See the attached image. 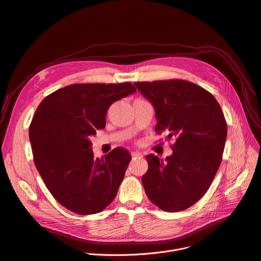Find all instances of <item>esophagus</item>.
Masks as SVG:
<instances>
[{
  "label": "esophagus",
  "instance_id": "esophagus-1",
  "mask_svg": "<svg viewBox=\"0 0 261 261\" xmlns=\"http://www.w3.org/2000/svg\"><path fill=\"white\" fill-rule=\"evenodd\" d=\"M131 155H132L133 158H141V157H143V154L139 153V152H132Z\"/></svg>",
  "mask_w": 261,
  "mask_h": 261
}]
</instances>
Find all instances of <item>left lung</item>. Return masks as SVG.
Wrapping results in <instances>:
<instances>
[{
	"label": "left lung",
	"mask_w": 261,
	"mask_h": 261,
	"mask_svg": "<svg viewBox=\"0 0 261 261\" xmlns=\"http://www.w3.org/2000/svg\"><path fill=\"white\" fill-rule=\"evenodd\" d=\"M134 85L155 109V131L175 140L165 161L146 156L149 169L141 178L146 194L164 211L187 209L204 196L220 168L227 137L224 113L209 91L192 82Z\"/></svg>",
	"instance_id": "left-lung-1"
}]
</instances>
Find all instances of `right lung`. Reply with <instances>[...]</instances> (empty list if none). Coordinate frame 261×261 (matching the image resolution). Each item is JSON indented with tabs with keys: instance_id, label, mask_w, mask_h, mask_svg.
I'll list each match as a JSON object with an SVG mask.
<instances>
[{
	"instance_id": "right-lung-1",
	"label": "right lung",
	"mask_w": 261,
	"mask_h": 261,
	"mask_svg": "<svg viewBox=\"0 0 261 261\" xmlns=\"http://www.w3.org/2000/svg\"><path fill=\"white\" fill-rule=\"evenodd\" d=\"M136 91L131 83L72 84L45 97L29 128L35 167L53 197L87 216L115 198L131 155L116 148L94 158L90 136L104 129L107 110Z\"/></svg>"
}]
</instances>
